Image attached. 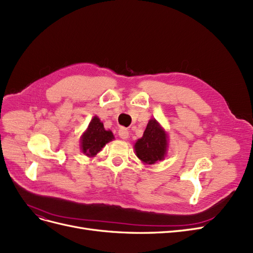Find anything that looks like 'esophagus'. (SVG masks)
Segmentation results:
<instances>
[{"label": "esophagus", "mask_w": 253, "mask_h": 253, "mask_svg": "<svg viewBox=\"0 0 253 253\" xmlns=\"http://www.w3.org/2000/svg\"><path fill=\"white\" fill-rule=\"evenodd\" d=\"M121 139H127L128 138V131L126 127H120L118 132Z\"/></svg>", "instance_id": "obj_1"}]
</instances>
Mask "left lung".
Wrapping results in <instances>:
<instances>
[{
  "instance_id": "1",
  "label": "left lung",
  "mask_w": 253,
  "mask_h": 253,
  "mask_svg": "<svg viewBox=\"0 0 253 253\" xmlns=\"http://www.w3.org/2000/svg\"><path fill=\"white\" fill-rule=\"evenodd\" d=\"M136 155L145 165H154L167 155L168 135L156 119H151L140 139L136 141Z\"/></svg>"
}]
</instances>
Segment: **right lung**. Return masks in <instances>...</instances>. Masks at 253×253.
Listing matches in <instances>:
<instances>
[{"mask_svg": "<svg viewBox=\"0 0 253 253\" xmlns=\"http://www.w3.org/2000/svg\"><path fill=\"white\" fill-rule=\"evenodd\" d=\"M114 139L111 131H106L103 124L97 116L93 117L89 125L81 136V150L88 157H94L104 145Z\"/></svg>", "mask_w": 253, "mask_h": 253, "instance_id": "right-lung-1", "label": "right lung"}]
</instances>
